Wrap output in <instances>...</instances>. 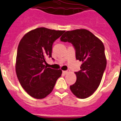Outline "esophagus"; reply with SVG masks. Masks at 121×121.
<instances>
[{
    "mask_svg": "<svg viewBox=\"0 0 121 121\" xmlns=\"http://www.w3.org/2000/svg\"><path fill=\"white\" fill-rule=\"evenodd\" d=\"M69 72H70V70H64V71H63V73L65 74H68V73H69Z\"/></svg>",
    "mask_w": 121,
    "mask_h": 121,
    "instance_id": "1",
    "label": "esophagus"
}]
</instances>
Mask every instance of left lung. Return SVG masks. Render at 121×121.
<instances>
[{
    "label": "left lung",
    "mask_w": 121,
    "mask_h": 121,
    "mask_svg": "<svg viewBox=\"0 0 121 121\" xmlns=\"http://www.w3.org/2000/svg\"><path fill=\"white\" fill-rule=\"evenodd\" d=\"M60 40L71 43L76 60L83 62L81 70L75 72L77 79L70 86V90L78 98H87L97 90L106 69L103 43L90 31L83 29L66 31Z\"/></svg>",
    "instance_id": "left-lung-1"
}]
</instances>
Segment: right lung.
Segmentation results:
<instances>
[{
  "mask_svg": "<svg viewBox=\"0 0 121 121\" xmlns=\"http://www.w3.org/2000/svg\"><path fill=\"white\" fill-rule=\"evenodd\" d=\"M64 32L39 27L28 32L20 40L16 73L22 88L31 97L36 99L46 97L61 76V70L47 68L45 64L47 57L52 58L53 43Z\"/></svg>",
  "mask_w": 121,
  "mask_h": 121,
  "instance_id": "obj_1",
  "label": "right lung"
}]
</instances>
